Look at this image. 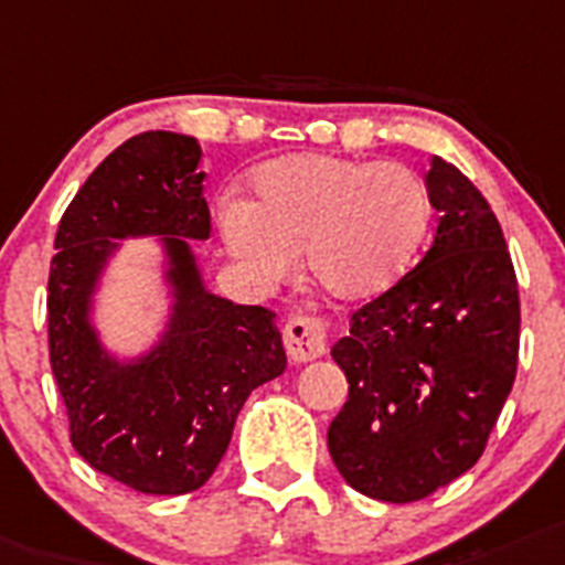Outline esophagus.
I'll list each match as a JSON object with an SVG mask.
<instances>
[{"label":"esophagus","instance_id":"esophagus-1","mask_svg":"<svg viewBox=\"0 0 565 565\" xmlns=\"http://www.w3.org/2000/svg\"><path fill=\"white\" fill-rule=\"evenodd\" d=\"M284 348L292 362H312L327 353V321L319 316L296 312L284 327Z\"/></svg>","mask_w":565,"mask_h":565}]
</instances>
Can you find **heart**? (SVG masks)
Wrapping results in <instances>:
<instances>
[{"mask_svg": "<svg viewBox=\"0 0 565 565\" xmlns=\"http://www.w3.org/2000/svg\"><path fill=\"white\" fill-rule=\"evenodd\" d=\"M255 201L221 203L226 249L260 284L287 281L296 255L321 290L362 301L391 290L430 224L425 180L402 163L290 154L253 178Z\"/></svg>", "mask_w": 565, "mask_h": 565, "instance_id": "1", "label": "heart"}]
</instances>
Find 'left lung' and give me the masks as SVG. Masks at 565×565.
Instances as JSON below:
<instances>
[{
	"instance_id": "left-lung-1",
	"label": "left lung",
	"mask_w": 565,
	"mask_h": 565,
	"mask_svg": "<svg viewBox=\"0 0 565 565\" xmlns=\"http://www.w3.org/2000/svg\"><path fill=\"white\" fill-rule=\"evenodd\" d=\"M425 186L439 212L434 244L333 344L350 387L327 448L348 486L385 502L425 500L462 477L516 376L520 296L500 221L443 158Z\"/></svg>"
}]
</instances>
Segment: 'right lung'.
<instances>
[{
	"label": "right lung",
	"instance_id": "right-lung-1",
	"mask_svg": "<svg viewBox=\"0 0 565 565\" xmlns=\"http://www.w3.org/2000/svg\"><path fill=\"white\" fill-rule=\"evenodd\" d=\"M201 146L143 131L88 174L56 230L49 275V348L68 407L71 445L140 494H189L210 480L246 396L287 367L275 312L203 287L189 241L210 238ZM158 234L173 316L140 360L120 363L90 324L93 290L122 237Z\"/></svg>",
	"mask_w": 565,
	"mask_h": 565
}]
</instances>
